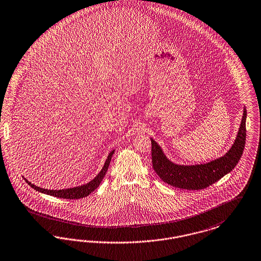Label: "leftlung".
Instances as JSON below:
<instances>
[{
  "label": "left lung",
  "mask_w": 261,
  "mask_h": 261,
  "mask_svg": "<svg viewBox=\"0 0 261 261\" xmlns=\"http://www.w3.org/2000/svg\"><path fill=\"white\" fill-rule=\"evenodd\" d=\"M246 118L247 111L244 109L240 128L231 148L223 156L206 164L177 165L173 163L156 142L151 139L152 166L158 177L172 187L188 190L203 189L218 181L235 168L243 154L247 132Z\"/></svg>",
  "instance_id": "obj_1"
}]
</instances>
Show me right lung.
Returning <instances> with one entry per match:
<instances>
[{
    "label": "right lung",
    "mask_w": 261,
    "mask_h": 261,
    "mask_svg": "<svg viewBox=\"0 0 261 261\" xmlns=\"http://www.w3.org/2000/svg\"><path fill=\"white\" fill-rule=\"evenodd\" d=\"M114 152H115V149L112 150L109 153V155H108L107 159H106L104 166L102 168V170L100 171V173L96 177H94L92 180H90L88 184L84 185V186H80V187H75V188H66V189H59V190H56V189L55 190H53V189H44V188H39V187L33 185L30 181H28L25 177H24L25 181L31 188L36 189L37 191H40L42 193H44V194L63 199L84 198V197L88 196L91 192H93L94 190L99 187L101 181L103 180V177H105V175H106V173L108 171V168L110 166V163H111V160H112V156H113Z\"/></svg>",
    "instance_id": "obj_1"
}]
</instances>
